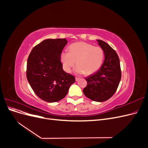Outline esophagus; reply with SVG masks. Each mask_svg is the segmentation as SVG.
Wrapping results in <instances>:
<instances>
[{
    "label": "esophagus",
    "mask_w": 148,
    "mask_h": 148,
    "mask_svg": "<svg viewBox=\"0 0 148 148\" xmlns=\"http://www.w3.org/2000/svg\"><path fill=\"white\" fill-rule=\"evenodd\" d=\"M79 79V77H75V80H76V81H78V80Z\"/></svg>",
    "instance_id": "34e87169"
}]
</instances>
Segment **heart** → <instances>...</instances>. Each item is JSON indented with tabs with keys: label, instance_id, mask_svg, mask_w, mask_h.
<instances>
[{
	"label": "heart",
	"instance_id": "obj_1",
	"mask_svg": "<svg viewBox=\"0 0 148 148\" xmlns=\"http://www.w3.org/2000/svg\"><path fill=\"white\" fill-rule=\"evenodd\" d=\"M68 52L64 51L60 54L63 69L67 73L70 72L76 61L75 71L77 73L92 74L101 68L104 59V51L102 47L84 42L71 44Z\"/></svg>",
	"mask_w": 148,
	"mask_h": 148
}]
</instances>
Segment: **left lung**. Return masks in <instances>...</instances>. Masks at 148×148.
<instances>
[{
	"label": "left lung",
	"mask_w": 148,
	"mask_h": 148,
	"mask_svg": "<svg viewBox=\"0 0 148 148\" xmlns=\"http://www.w3.org/2000/svg\"><path fill=\"white\" fill-rule=\"evenodd\" d=\"M97 41L104 51L105 59L97 72L85 78L87 85L83 93L92 101L103 102L110 99L117 91L122 72L117 52L106 42L99 39Z\"/></svg>",
	"instance_id": "8db88e82"
}]
</instances>
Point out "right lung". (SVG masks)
Returning a JSON list of instances; mask_svg holds the SVG:
<instances>
[{
  "label": "right lung",
  "mask_w": 148,
  "mask_h": 148,
  "mask_svg": "<svg viewBox=\"0 0 148 148\" xmlns=\"http://www.w3.org/2000/svg\"><path fill=\"white\" fill-rule=\"evenodd\" d=\"M66 39H47L34 46L26 66V78L34 93L47 102L63 99L75 83L73 75L62 69L60 54Z\"/></svg>",
  "instance_id": "add662e5"
}]
</instances>
